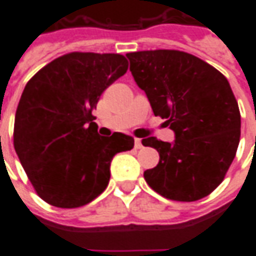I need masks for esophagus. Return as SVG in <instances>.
<instances>
[{
	"label": "esophagus",
	"instance_id": "1",
	"mask_svg": "<svg viewBox=\"0 0 256 256\" xmlns=\"http://www.w3.org/2000/svg\"><path fill=\"white\" fill-rule=\"evenodd\" d=\"M134 146H136L137 150H141V148H142V141L140 138H136L134 140Z\"/></svg>",
	"mask_w": 256,
	"mask_h": 256
}]
</instances>
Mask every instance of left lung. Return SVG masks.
<instances>
[{"label":"left lung","instance_id":"left-lung-1","mask_svg":"<svg viewBox=\"0 0 256 256\" xmlns=\"http://www.w3.org/2000/svg\"><path fill=\"white\" fill-rule=\"evenodd\" d=\"M130 71L155 116L167 119L176 140H142L159 152L146 184L163 198L194 202L220 185L236 156L240 111L228 79L212 66L180 50L128 53Z\"/></svg>","mask_w":256,"mask_h":256}]
</instances>
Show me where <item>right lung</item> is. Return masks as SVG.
Wrapping results in <instances>:
<instances>
[{
  "instance_id": "add662e5",
  "label": "right lung",
  "mask_w": 256,
  "mask_h": 256,
  "mask_svg": "<svg viewBox=\"0 0 256 256\" xmlns=\"http://www.w3.org/2000/svg\"><path fill=\"white\" fill-rule=\"evenodd\" d=\"M116 53L72 52L53 60L27 82L16 110L14 150L46 203L76 208L104 192L112 158L134 146L128 134L101 137L93 108L126 74Z\"/></svg>"
}]
</instances>
